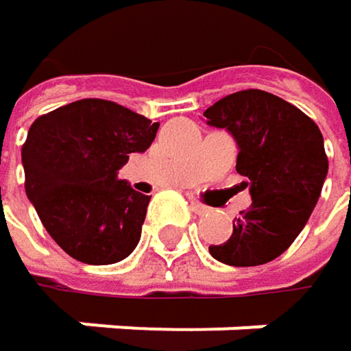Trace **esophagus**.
Masks as SVG:
<instances>
[{
  "instance_id": "34e87169",
  "label": "esophagus",
  "mask_w": 351,
  "mask_h": 351,
  "mask_svg": "<svg viewBox=\"0 0 351 351\" xmlns=\"http://www.w3.org/2000/svg\"><path fill=\"white\" fill-rule=\"evenodd\" d=\"M191 209H193L197 215H205V213H209V207L201 205L199 201H191Z\"/></svg>"
}]
</instances>
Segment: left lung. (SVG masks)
I'll return each instance as SVG.
<instances>
[{
  "mask_svg": "<svg viewBox=\"0 0 351 351\" xmlns=\"http://www.w3.org/2000/svg\"><path fill=\"white\" fill-rule=\"evenodd\" d=\"M203 115L234 136L236 171L252 195L232 238L209 245V254L230 266L266 264L295 242L315 209L327 176L323 136L299 107L260 89L232 93Z\"/></svg>",
  "mask_w": 351,
  "mask_h": 351,
  "instance_id": "obj_1",
  "label": "left lung"
}]
</instances>
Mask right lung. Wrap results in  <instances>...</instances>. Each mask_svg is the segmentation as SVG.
<instances>
[{"label":"right lung","mask_w":351,"mask_h":351,"mask_svg":"<svg viewBox=\"0 0 351 351\" xmlns=\"http://www.w3.org/2000/svg\"><path fill=\"white\" fill-rule=\"evenodd\" d=\"M158 121L106 99H81L36 119L22 146L26 195L71 258L115 264L140 242L150 197L119 180L132 152H146Z\"/></svg>","instance_id":"1"}]
</instances>
